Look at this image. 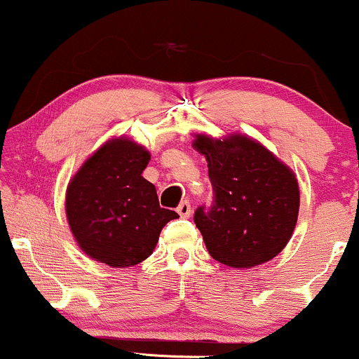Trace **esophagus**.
<instances>
[{
    "instance_id": "obj_1",
    "label": "esophagus",
    "mask_w": 359,
    "mask_h": 359,
    "mask_svg": "<svg viewBox=\"0 0 359 359\" xmlns=\"http://www.w3.org/2000/svg\"><path fill=\"white\" fill-rule=\"evenodd\" d=\"M177 212L180 215V218H189L192 212L191 203H189V201H182V203L179 204V208H177Z\"/></svg>"
}]
</instances>
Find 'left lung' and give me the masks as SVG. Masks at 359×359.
Instances as JSON below:
<instances>
[{"label":"left lung","instance_id":"obj_1","mask_svg":"<svg viewBox=\"0 0 359 359\" xmlns=\"http://www.w3.org/2000/svg\"><path fill=\"white\" fill-rule=\"evenodd\" d=\"M208 160L210 208L199 206L194 223L212 259L245 269L276 257L291 238L300 208L294 173L269 149L245 136H196Z\"/></svg>","mask_w":359,"mask_h":359}]
</instances>
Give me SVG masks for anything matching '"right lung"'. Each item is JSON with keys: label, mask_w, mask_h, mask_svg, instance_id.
I'll list each match as a JSON object with an SVG mask.
<instances>
[{"label": "right lung", "mask_w": 359, "mask_h": 359, "mask_svg": "<svg viewBox=\"0 0 359 359\" xmlns=\"http://www.w3.org/2000/svg\"><path fill=\"white\" fill-rule=\"evenodd\" d=\"M149 153L131 140H112L85 161L66 192V216L78 245L112 267H131L151 255L161 228L179 218L160 208L143 179Z\"/></svg>", "instance_id": "right-lung-1"}]
</instances>
